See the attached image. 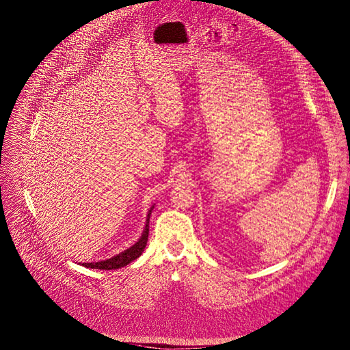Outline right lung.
<instances>
[{"label": "right lung", "instance_id": "obj_1", "mask_svg": "<svg viewBox=\"0 0 350 350\" xmlns=\"http://www.w3.org/2000/svg\"><path fill=\"white\" fill-rule=\"evenodd\" d=\"M154 205L150 206L149 213H148V217H146V224H145V228H144V232H142V237L139 238V241L132 245L131 247L125 249L124 252L118 253L112 256L111 259H107V260H100V262H92V263H83L84 267H88V269H100V270H115V269H121L126 265H129L131 262H133L135 259H137L139 256L142 254L144 249L146 247V243H148V237H149V219H150V214L153 211Z\"/></svg>", "mask_w": 350, "mask_h": 350}]
</instances>
